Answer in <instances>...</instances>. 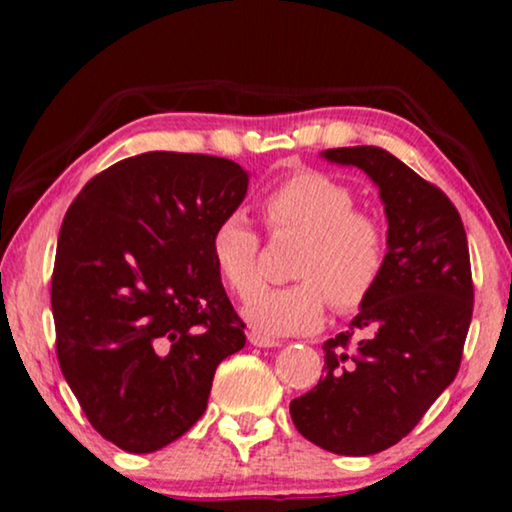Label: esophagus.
Here are the masks:
<instances>
[{
  "label": "esophagus",
  "instance_id": "34e87169",
  "mask_svg": "<svg viewBox=\"0 0 512 512\" xmlns=\"http://www.w3.org/2000/svg\"><path fill=\"white\" fill-rule=\"evenodd\" d=\"M249 342L254 347H282V340L268 338V335L263 333H249Z\"/></svg>",
  "mask_w": 512,
  "mask_h": 512
}]
</instances>
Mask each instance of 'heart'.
<instances>
[{"label": "heart", "instance_id": "1", "mask_svg": "<svg viewBox=\"0 0 512 512\" xmlns=\"http://www.w3.org/2000/svg\"><path fill=\"white\" fill-rule=\"evenodd\" d=\"M263 216L275 235L305 240L291 286H263L244 303L242 314L263 335L317 331L328 298L335 310L363 305L387 263V237L377 219L359 212L352 188L317 170L291 174L263 198ZM256 230L242 214H228L209 237V256L223 284L247 296L258 284Z\"/></svg>", "mask_w": 512, "mask_h": 512}]
</instances>
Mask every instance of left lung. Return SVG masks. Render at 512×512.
<instances>
[{"mask_svg":"<svg viewBox=\"0 0 512 512\" xmlns=\"http://www.w3.org/2000/svg\"><path fill=\"white\" fill-rule=\"evenodd\" d=\"M321 158L359 167L380 188L387 263L349 331L324 342L326 375L289 410L310 443L368 457L408 436L457 377L473 314L471 258L457 207L389 151L342 146Z\"/></svg>","mask_w":512,"mask_h":512,"instance_id":"left-lung-1","label":"left lung"}]
</instances>
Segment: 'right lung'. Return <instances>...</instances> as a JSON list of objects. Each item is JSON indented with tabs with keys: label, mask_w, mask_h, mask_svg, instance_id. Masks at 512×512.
Here are the masks:
<instances>
[{
	"label": "right lung",
	"mask_w": 512,
	"mask_h": 512,
	"mask_svg": "<svg viewBox=\"0 0 512 512\" xmlns=\"http://www.w3.org/2000/svg\"><path fill=\"white\" fill-rule=\"evenodd\" d=\"M247 188L228 158L149 151L97 174L67 209L51 282L60 370L125 452L184 436L216 366L247 342L209 256Z\"/></svg>",
	"instance_id": "obj_1"
}]
</instances>
